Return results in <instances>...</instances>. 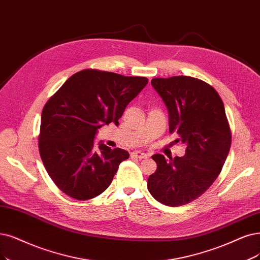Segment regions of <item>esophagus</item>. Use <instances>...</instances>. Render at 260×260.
Wrapping results in <instances>:
<instances>
[{"instance_id":"34e87169","label":"esophagus","mask_w":260,"mask_h":260,"mask_svg":"<svg viewBox=\"0 0 260 260\" xmlns=\"http://www.w3.org/2000/svg\"><path fill=\"white\" fill-rule=\"evenodd\" d=\"M132 155H133V156H135V157H137V158H139V159H143V158H147V157H148V155L146 154V153L139 152V151L133 152V153H132Z\"/></svg>"}]
</instances>
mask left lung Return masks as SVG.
<instances>
[{
	"instance_id": "8db88e82",
	"label": "left lung",
	"mask_w": 260,
	"mask_h": 260,
	"mask_svg": "<svg viewBox=\"0 0 260 260\" xmlns=\"http://www.w3.org/2000/svg\"><path fill=\"white\" fill-rule=\"evenodd\" d=\"M151 84L167 107L169 133L179 135L186 150L169 160L152 156L157 168L148 189L162 205L183 206L203 195L225 164L232 145L225 107L212 86L193 77L154 78Z\"/></svg>"
}]
</instances>
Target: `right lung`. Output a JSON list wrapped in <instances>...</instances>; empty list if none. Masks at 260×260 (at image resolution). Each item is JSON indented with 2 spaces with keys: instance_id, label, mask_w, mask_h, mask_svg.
<instances>
[{
  "instance_id": "1",
  "label": "right lung",
  "mask_w": 260,
  "mask_h": 260,
  "mask_svg": "<svg viewBox=\"0 0 260 260\" xmlns=\"http://www.w3.org/2000/svg\"><path fill=\"white\" fill-rule=\"evenodd\" d=\"M148 83L146 77H125L84 70L67 79L42 112L40 154L48 175L63 193L91 199L108 188L127 151L99 142L98 131L119 125L126 106Z\"/></svg>"
}]
</instances>
